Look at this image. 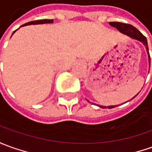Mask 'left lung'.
I'll return each mask as SVG.
<instances>
[{
	"label": "left lung",
	"mask_w": 152,
	"mask_h": 152,
	"mask_svg": "<svg viewBox=\"0 0 152 152\" xmlns=\"http://www.w3.org/2000/svg\"><path fill=\"white\" fill-rule=\"evenodd\" d=\"M109 24L111 25V26L113 27H115L118 31H120L121 33H123L125 35H126L128 37H130L132 39H136L137 41H141L144 46H145L146 50H147V53H148V58H149V65L151 66V57H150L149 51H148V45H147V41H146V38L145 37H144L142 34H141L138 30H137L136 27H134L133 26L130 24H126V23H121V22H110ZM134 96V97H136ZM133 97V98H134ZM102 108H109V109H111V108H114L115 106H99Z\"/></svg>",
	"instance_id": "1"
}]
</instances>
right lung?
<instances>
[{
	"label": "right lung",
	"instance_id": "right-lung-1",
	"mask_svg": "<svg viewBox=\"0 0 152 152\" xmlns=\"http://www.w3.org/2000/svg\"><path fill=\"white\" fill-rule=\"evenodd\" d=\"M53 22V20H48V19H45V20H33V21H30V22H27L26 24L22 25L20 26H27V25H35V24H44V23H51ZM14 31V32H15ZM13 32V33H14Z\"/></svg>",
	"mask_w": 152,
	"mask_h": 152
}]
</instances>
